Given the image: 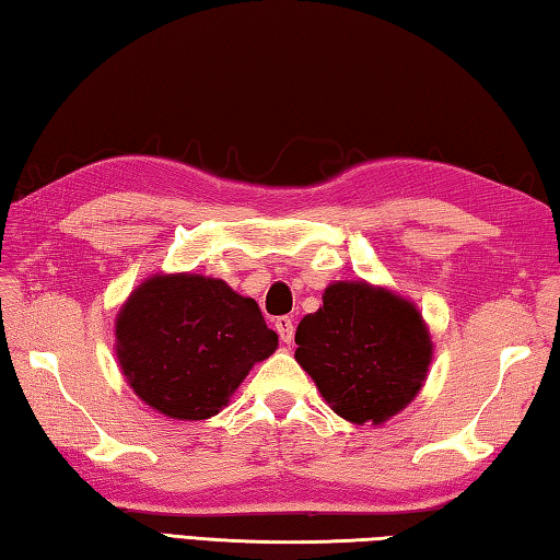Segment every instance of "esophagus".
I'll list each match as a JSON object with an SVG mask.
<instances>
[{"mask_svg": "<svg viewBox=\"0 0 560 560\" xmlns=\"http://www.w3.org/2000/svg\"><path fill=\"white\" fill-rule=\"evenodd\" d=\"M277 332L283 345H291L293 342V332H296V325H293V318H289V315H281V318H277Z\"/></svg>", "mask_w": 560, "mask_h": 560, "instance_id": "esophagus-1", "label": "esophagus"}]
</instances>
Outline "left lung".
<instances>
[{"mask_svg": "<svg viewBox=\"0 0 560 560\" xmlns=\"http://www.w3.org/2000/svg\"><path fill=\"white\" fill-rule=\"evenodd\" d=\"M296 362L330 409L380 425L429 377L433 340L416 303L368 281H335L296 328Z\"/></svg>", "mask_w": 560, "mask_h": 560, "instance_id": "obj_1", "label": "left lung"}]
</instances>
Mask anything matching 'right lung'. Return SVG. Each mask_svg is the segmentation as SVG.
<instances>
[{
  "label": "right lung",
  "mask_w": 560,
  "mask_h": 560,
  "mask_svg": "<svg viewBox=\"0 0 560 560\" xmlns=\"http://www.w3.org/2000/svg\"><path fill=\"white\" fill-rule=\"evenodd\" d=\"M277 348L257 301L202 273H151L115 318V354L131 392L174 421L220 413Z\"/></svg>",
  "instance_id": "obj_1"
}]
</instances>
